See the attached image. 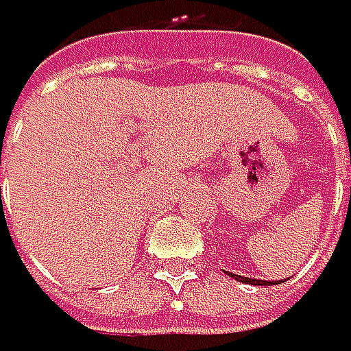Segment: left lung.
<instances>
[{"mask_svg":"<svg viewBox=\"0 0 351 351\" xmlns=\"http://www.w3.org/2000/svg\"><path fill=\"white\" fill-rule=\"evenodd\" d=\"M231 278H236L245 284H253V286H267V284H273V282H262V280H249V278H240V275H231Z\"/></svg>","mask_w":351,"mask_h":351,"instance_id":"1","label":"left lung"}]
</instances>
